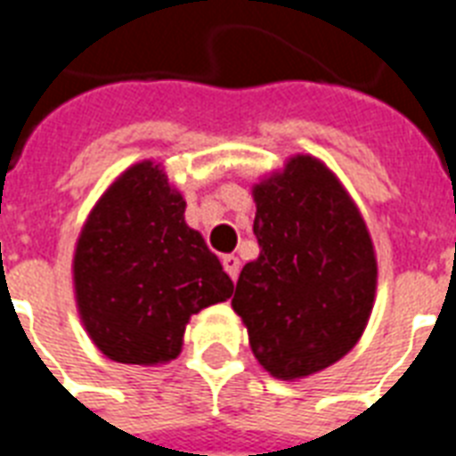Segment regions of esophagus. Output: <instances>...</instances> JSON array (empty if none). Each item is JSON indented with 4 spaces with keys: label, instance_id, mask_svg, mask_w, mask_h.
<instances>
[{
    "label": "esophagus",
    "instance_id": "esophagus-1",
    "mask_svg": "<svg viewBox=\"0 0 456 456\" xmlns=\"http://www.w3.org/2000/svg\"><path fill=\"white\" fill-rule=\"evenodd\" d=\"M222 265H224V272H227L229 277L236 281V277H239V270H241V263H239V257H236V256H222Z\"/></svg>",
    "mask_w": 456,
    "mask_h": 456
}]
</instances>
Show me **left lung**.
Wrapping results in <instances>:
<instances>
[{"mask_svg":"<svg viewBox=\"0 0 456 456\" xmlns=\"http://www.w3.org/2000/svg\"><path fill=\"white\" fill-rule=\"evenodd\" d=\"M260 256L243 265L232 307L274 379L331 367L364 333L376 296L369 229L338 177L293 156L253 186Z\"/></svg>","mask_w":456,"mask_h":456,"instance_id":"8db88e82","label":"left lung"}]
</instances>
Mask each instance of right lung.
<instances>
[{
  "mask_svg": "<svg viewBox=\"0 0 456 456\" xmlns=\"http://www.w3.org/2000/svg\"><path fill=\"white\" fill-rule=\"evenodd\" d=\"M184 208L163 165L142 160L103 191L82 227L75 300L109 360L144 367L175 360L191 314L234 293L217 256L184 222Z\"/></svg>",
  "mask_w": 456,
  "mask_h": 456,
  "instance_id": "add662e5",
  "label": "right lung"
}]
</instances>
